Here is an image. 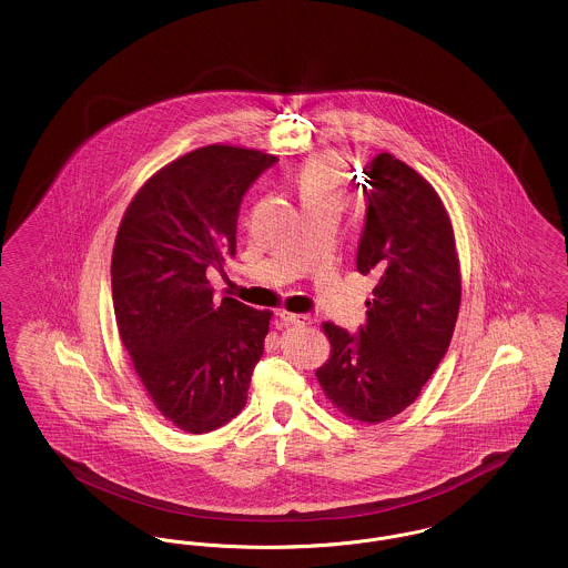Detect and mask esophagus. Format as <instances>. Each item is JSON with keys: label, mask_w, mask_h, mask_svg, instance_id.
I'll list each match as a JSON object with an SVG mask.
<instances>
[{"label": "esophagus", "mask_w": 568, "mask_h": 568, "mask_svg": "<svg viewBox=\"0 0 568 568\" xmlns=\"http://www.w3.org/2000/svg\"><path fill=\"white\" fill-rule=\"evenodd\" d=\"M278 317L285 325H311L313 324V315H297L290 311H278Z\"/></svg>", "instance_id": "1"}]
</instances>
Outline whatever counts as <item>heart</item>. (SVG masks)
<instances>
[{"label": "heart", "instance_id": "1", "mask_svg": "<svg viewBox=\"0 0 568 568\" xmlns=\"http://www.w3.org/2000/svg\"><path fill=\"white\" fill-rule=\"evenodd\" d=\"M297 195L302 206H320V204H345V190L336 176L334 165L325 158H317L304 163L296 179Z\"/></svg>", "mask_w": 568, "mask_h": 568}]
</instances>
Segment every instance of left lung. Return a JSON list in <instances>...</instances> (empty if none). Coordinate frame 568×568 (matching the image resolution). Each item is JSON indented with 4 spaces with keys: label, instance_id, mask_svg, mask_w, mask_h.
<instances>
[{
    "label": "left lung",
    "instance_id": "1",
    "mask_svg": "<svg viewBox=\"0 0 568 568\" xmlns=\"http://www.w3.org/2000/svg\"><path fill=\"white\" fill-rule=\"evenodd\" d=\"M364 174L371 187L355 266L377 276L375 297L355 334L324 324L332 353L317 381L345 415L378 424L413 405L445 357L462 283L454 230L433 185L389 153Z\"/></svg>",
    "mask_w": 568,
    "mask_h": 568
}]
</instances>
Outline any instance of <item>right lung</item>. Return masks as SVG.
Instances as JSON below:
<instances>
[{
  "label": "right lung",
  "instance_id": "right-lung-1",
  "mask_svg": "<svg viewBox=\"0 0 568 568\" xmlns=\"http://www.w3.org/2000/svg\"><path fill=\"white\" fill-rule=\"evenodd\" d=\"M276 162L211 144L168 163L135 193L112 251V304L135 375L165 419L191 434L246 405L271 311L216 302L206 274L236 255L244 191Z\"/></svg>",
  "mask_w": 568,
  "mask_h": 568
}]
</instances>
